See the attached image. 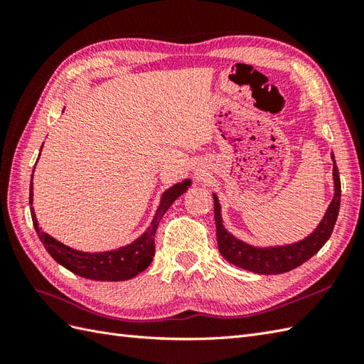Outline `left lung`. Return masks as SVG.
<instances>
[{"label": "left lung", "instance_id": "obj_1", "mask_svg": "<svg viewBox=\"0 0 364 364\" xmlns=\"http://www.w3.org/2000/svg\"><path fill=\"white\" fill-rule=\"evenodd\" d=\"M333 158V156H331ZM333 180H335V196L328 210L323 215L319 227L313 231V235L305 237L304 241L282 245V247H267L259 249L239 241L235 236H231L222 225L220 218V205L218 197L214 196V219L215 230H218V245L222 257L231 264L241 269L250 270L255 274H284L289 270L304 264L310 259L313 255L318 253L323 244L328 241L331 231L335 228V223L339 213V203H341V180L333 158Z\"/></svg>", "mask_w": 364, "mask_h": 364}]
</instances>
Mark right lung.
I'll return each mask as SVG.
<instances>
[{
	"mask_svg": "<svg viewBox=\"0 0 364 364\" xmlns=\"http://www.w3.org/2000/svg\"><path fill=\"white\" fill-rule=\"evenodd\" d=\"M189 184L191 181L186 180L167 189L164 194H162L161 205L145 233L142 236H139L133 244L120 247V249L111 252L87 253L70 249V247L56 241V239L51 237L50 235L43 233L42 228H38L33 208H31V218H33L37 236L42 241L46 252H48L51 255V258L56 259L60 266H64L76 275L90 278V280L123 282L129 280V278L136 277L137 274H141L142 270L150 266V262L154 257V235H156L162 215L166 214L170 205H172L178 197L188 191ZM29 203L33 205V178H31L29 186Z\"/></svg>",
	"mask_w": 364,
	"mask_h": 364,
	"instance_id": "1",
	"label": "right lung"
}]
</instances>
